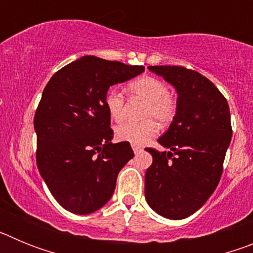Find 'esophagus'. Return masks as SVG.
<instances>
[{
	"mask_svg": "<svg viewBox=\"0 0 253 253\" xmlns=\"http://www.w3.org/2000/svg\"><path fill=\"white\" fill-rule=\"evenodd\" d=\"M131 148H133L134 153H135V154L140 153V152L143 151V148H142V147H140V146H137V144H131Z\"/></svg>",
	"mask_w": 253,
	"mask_h": 253,
	"instance_id": "34e87169",
	"label": "esophagus"
}]
</instances>
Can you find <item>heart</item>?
I'll return each instance as SVG.
<instances>
[{"label":"heart","mask_w":253,"mask_h":253,"mask_svg":"<svg viewBox=\"0 0 253 253\" xmlns=\"http://www.w3.org/2000/svg\"><path fill=\"white\" fill-rule=\"evenodd\" d=\"M130 96L147 101L142 123H124L116 128V138L131 144H144L157 133V124L149 117H153L161 125H166L176 115V102L169 96V86L162 80L152 76H142L128 84ZM105 106L115 122H122L125 115V99L119 90L111 88L105 95Z\"/></svg>","instance_id":"obj_1"}]
</instances>
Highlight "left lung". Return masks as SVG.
Returning <instances> with one entry per match:
<instances>
[{"instance_id": "obj_1", "label": "left lung", "mask_w": 253, "mask_h": 253, "mask_svg": "<svg viewBox=\"0 0 253 253\" xmlns=\"http://www.w3.org/2000/svg\"><path fill=\"white\" fill-rule=\"evenodd\" d=\"M177 91L176 115L158 143L169 152L147 148L153 162L146 172L149 207L169 219H184L216 189L231 143L229 106L207 77L181 66H151Z\"/></svg>"}]
</instances>
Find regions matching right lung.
Instances as JSON below:
<instances>
[{
    "instance_id": "obj_1",
    "label": "right lung",
    "mask_w": 253,
    "mask_h": 253,
    "mask_svg": "<svg viewBox=\"0 0 253 253\" xmlns=\"http://www.w3.org/2000/svg\"><path fill=\"white\" fill-rule=\"evenodd\" d=\"M142 72L143 66L86 55L46 84L34 116L37 165L51 195L71 213L104 207L119 171L133 158L129 142L111 143L105 95L110 86Z\"/></svg>"
}]
</instances>
